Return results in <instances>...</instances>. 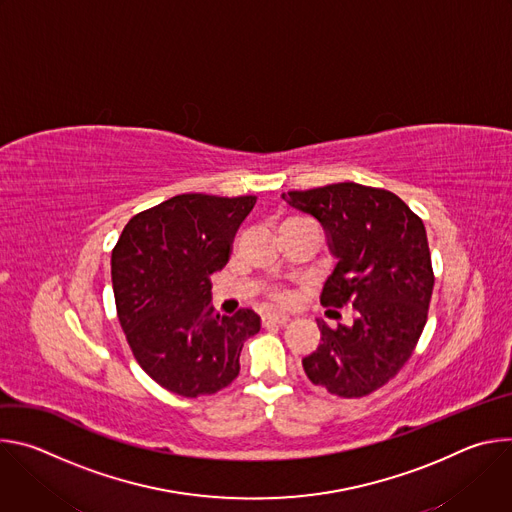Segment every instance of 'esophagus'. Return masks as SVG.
I'll return each mask as SVG.
<instances>
[{"mask_svg": "<svg viewBox=\"0 0 512 512\" xmlns=\"http://www.w3.org/2000/svg\"><path fill=\"white\" fill-rule=\"evenodd\" d=\"M289 322V318L287 316H283V314H271V312H267V314H263V318H261V324L263 326H283V324H287Z\"/></svg>", "mask_w": 512, "mask_h": 512, "instance_id": "34e87169", "label": "esophagus"}]
</instances>
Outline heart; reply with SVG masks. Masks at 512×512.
Listing matches in <instances>:
<instances>
[{"label": "heart", "instance_id": "1", "mask_svg": "<svg viewBox=\"0 0 512 512\" xmlns=\"http://www.w3.org/2000/svg\"><path fill=\"white\" fill-rule=\"evenodd\" d=\"M294 221H302V218H289V221H285V223H294ZM271 298L275 300V302H285L287 300V294L283 289H273L271 291Z\"/></svg>", "mask_w": 512, "mask_h": 512}]
</instances>
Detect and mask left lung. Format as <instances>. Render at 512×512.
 <instances>
[{"instance_id": "8db88e82", "label": "left lung", "mask_w": 512, "mask_h": 512, "mask_svg": "<svg viewBox=\"0 0 512 512\" xmlns=\"http://www.w3.org/2000/svg\"><path fill=\"white\" fill-rule=\"evenodd\" d=\"M281 198L324 227L336 267L320 302L350 306L354 322L330 328L302 364L308 379L344 399L389 383L413 354L427 322L433 269L421 218L393 192L354 182L291 190Z\"/></svg>"}]
</instances>
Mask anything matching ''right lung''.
Returning <instances> with one entry per match:
<instances>
[{
    "label": "right lung",
    "instance_id": "obj_1",
    "mask_svg": "<svg viewBox=\"0 0 512 512\" xmlns=\"http://www.w3.org/2000/svg\"><path fill=\"white\" fill-rule=\"evenodd\" d=\"M255 202L178 194L135 214L113 249V294L127 344L139 367L176 395L229 387L245 340L261 330L253 310L221 316L210 306V275L227 265Z\"/></svg>",
    "mask_w": 512,
    "mask_h": 512
}]
</instances>
